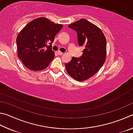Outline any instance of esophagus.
<instances>
[{
    "instance_id": "obj_1",
    "label": "esophagus",
    "mask_w": 133,
    "mask_h": 133,
    "mask_svg": "<svg viewBox=\"0 0 133 133\" xmlns=\"http://www.w3.org/2000/svg\"><path fill=\"white\" fill-rule=\"evenodd\" d=\"M57 54L58 55H62L63 54V52H61V51H57Z\"/></svg>"
}]
</instances>
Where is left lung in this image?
<instances>
[{"mask_svg": "<svg viewBox=\"0 0 133 133\" xmlns=\"http://www.w3.org/2000/svg\"><path fill=\"white\" fill-rule=\"evenodd\" d=\"M77 32L79 46H84L80 58L72 57L65 64L66 72L74 79L84 81L99 71L106 58V38L99 27L84 18L68 25Z\"/></svg>", "mask_w": 133, "mask_h": 133, "instance_id": "left-lung-1", "label": "left lung"}]
</instances>
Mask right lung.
Listing matches in <instances>:
<instances>
[{
	"label": "right lung",
	"mask_w": 133,
	"mask_h": 133,
	"mask_svg": "<svg viewBox=\"0 0 133 133\" xmlns=\"http://www.w3.org/2000/svg\"><path fill=\"white\" fill-rule=\"evenodd\" d=\"M62 27L45 17H38L19 32L16 38L17 56L27 68L38 71L48 66L55 56L51 44Z\"/></svg>",
	"instance_id": "add662e5"
}]
</instances>
